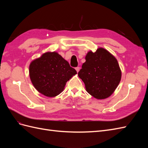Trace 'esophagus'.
Returning <instances> with one entry per match:
<instances>
[{
	"label": "esophagus",
	"instance_id": "esophagus-1",
	"mask_svg": "<svg viewBox=\"0 0 148 148\" xmlns=\"http://www.w3.org/2000/svg\"><path fill=\"white\" fill-rule=\"evenodd\" d=\"M75 70H76V71H77V73H78V72H79V70H80V67H79V66L76 67V68H75Z\"/></svg>",
	"mask_w": 148,
	"mask_h": 148
}]
</instances>
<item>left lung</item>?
Here are the masks:
<instances>
[{
    "label": "left lung",
    "mask_w": 148,
    "mask_h": 148,
    "mask_svg": "<svg viewBox=\"0 0 148 148\" xmlns=\"http://www.w3.org/2000/svg\"><path fill=\"white\" fill-rule=\"evenodd\" d=\"M85 59L78 75L86 91L97 99L109 97L117 88L122 77L117 60L102 47L98 48L95 52H88Z\"/></svg>",
    "instance_id": "obj_1"
}]
</instances>
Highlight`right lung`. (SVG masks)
<instances>
[{
	"label": "right lung",
	"instance_id": "obj_1",
	"mask_svg": "<svg viewBox=\"0 0 148 148\" xmlns=\"http://www.w3.org/2000/svg\"><path fill=\"white\" fill-rule=\"evenodd\" d=\"M29 77L36 90L52 97L64 91L66 83L77 74L69 62L56 52H47L31 62Z\"/></svg>",
	"mask_w": 148,
	"mask_h": 148
}]
</instances>
